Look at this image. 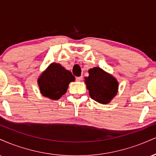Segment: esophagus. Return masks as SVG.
<instances>
[{
    "label": "esophagus",
    "instance_id": "1",
    "mask_svg": "<svg viewBox=\"0 0 156 156\" xmlns=\"http://www.w3.org/2000/svg\"><path fill=\"white\" fill-rule=\"evenodd\" d=\"M82 78H83V77H82V76H80V77H76V80H77V81H80V80H82Z\"/></svg>",
    "mask_w": 156,
    "mask_h": 156
}]
</instances>
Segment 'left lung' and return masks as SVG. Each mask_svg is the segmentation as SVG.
<instances>
[{
	"mask_svg": "<svg viewBox=\"0 0 156 156\" xmlns=\"http://www.w3.org/2000/svg\"><path fill=\"white\" fill-rule=\"evenodd\" d=\"M85 83L91 98L102 104H107L117 94L118 82L108 73L99 67L89 70Z\"/></svg>",
	"mask_w": 156,
	"mask_h": 156,
	"instance_id": "obj_1",
	"label": "left lung"
}]
</instances>
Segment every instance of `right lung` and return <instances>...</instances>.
Returning a JSON list of instances; mask_svg holds the SVG:
<instances>
[{
  "instance_id": "1",
  "label": "right lung",
  "mask_w": 156,
  "mask_h": 156,
  "mask_svg": "<svg viewBox=\"0 0 156 156\" xmlns=\"http://www.w3.org/2000/svg\"><path fill=\"white\" fill-rule=\"evenodd\" d=\"M75 77L59 64L52 63L38 79L40 92L51 100H58L65 94L68 86Z\"/></svg>"
}]
</instances>
